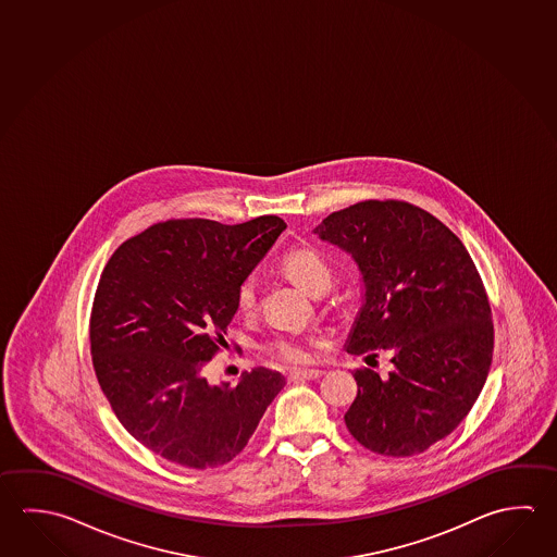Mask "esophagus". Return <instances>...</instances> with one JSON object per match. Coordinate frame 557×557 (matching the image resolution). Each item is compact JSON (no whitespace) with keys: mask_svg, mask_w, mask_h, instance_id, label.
Instances as JSON below:
<instances>
[{"mask_svg":"<svg viewBox=\"0 0 557 557\" xmlns=\"http://www.w3.org/2000/svg\"><path fill=\"white\" fill-rule=\"evenodd\" d=\"M322 373V370H293L289 371V380H319Z\"/></svg>","mask_w":557,"mask_h":557,"instance_id":"esophagus-1","label":"esophagus"}]
</instances>
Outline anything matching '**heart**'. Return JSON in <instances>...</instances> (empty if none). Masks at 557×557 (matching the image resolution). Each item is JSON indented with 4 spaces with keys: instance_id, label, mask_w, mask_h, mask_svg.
Masks as SVG:
<instances>
[{
    "instance_id": "obj_1",
    "label": "heart",
    "mask_w": 557,
    "mask_h": 557,
    "mask_svg": "<svg viewBox=\"0 0 557 557\" xmlns=\"http://www.w3.org/2000/svg\"><path fill=\"white\" fill-rule=\"evenodd\" d=\"M282 270L307 292H322L331 283V265L311 246H299L289 250L282 258ZM235 305L236 311L240 314H250L255 311V277H246L236 287ZM262 350L272 360L283 361V363H305L312 358L311 341H302L295 336H274L262 344Z\"/></svg>"
}]
</instances>
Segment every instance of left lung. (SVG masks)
Here are the masks:
<instances>
[{
  "instance_id": "8db88e82",
  "label": "left lung",
  "mask_w": 557,
  "mask_h": 557,
  "mask_svg": "<svg viewBox=\"0 0 557 557\" xmlns=\"http://www.w3.org/2000/svg\"><path fill=\"white\" fill-rule=\"evenodd\" d=\"M321 240L351 255L366 287L346 351H391L393 371H354L344 414L351 436L381 456L407 458L468 417L493 360L487 293L466 246L407 201H361L326 216Z\"/></svg>"
}]
</instances>
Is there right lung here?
<instances>
[{"label": "right lung", "instance_id": "1", "mask_svg": "<svg viewBox=\"0 0 557 557\" xmlns=\"http://www.w3.org/2000/svg\"><path fill=\"white\" fill-rule=\"evenodd\" d=\"M285 226L275 215L172 219L125 240L103 268L89 319L99 387L128 434L168 461L225 466L283 389L265 368L236 385H209L201 371L225 341L236 287Z\"/></svg>", "mask_w": 557, "mask_h": 557}]
</instances>
